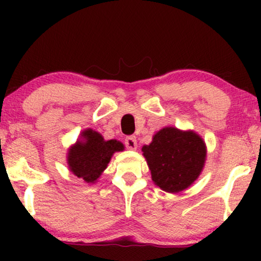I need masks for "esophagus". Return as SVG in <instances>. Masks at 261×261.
Returning a JSON list of instances; mask_svg holds the SVG:
<instances>
[{"label":"esophagus","mask_w":261,"mask_h":261,"mask_svg":"<svg viewBox=\"0 0 261 261\" xmlns=\"http://www.w3.org/2000/svg\"><path fill=\"white\" fill-rule=\"evenodd\" d=\"M124 144H126V147L128 149H137L138 147V142H137V138L135 137H127L126 140H124Z\"/></svg>","instance_id":"obj_1"}]
</instances>
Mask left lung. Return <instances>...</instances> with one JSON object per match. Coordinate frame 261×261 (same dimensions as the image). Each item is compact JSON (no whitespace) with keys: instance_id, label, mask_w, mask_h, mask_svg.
I'll list each match as a JSON object with an SVG mask.
<instances>
[{"instance_id":"8db88e82","label":"left lung","mask_w":261,"mask_h":261,"mask_svg":"<svg viewBox=\"0 0 261 261\" xmlns=\"http://www.w3.org/2000/svg\"><path fill=\"white\" fill-rule=\"evenodd\" d=\"M156 187L166 192L183 191L201 174L206 158L203 139L192 130L165 127L141 149Z\"/></svg>"}]
</instances>
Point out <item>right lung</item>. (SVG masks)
<instances>
[{
    "mask_svg": "<svg viewBox=\"0 0 261 261\" xmlns=\"http://www.w3.org/2000/svg\"><path fill=\"white\" fill-rule=\"evenodd\" d=\"M123 144L117 140L106 141L97 132H82L78 140L67 153L69 169L74 176L87 183H95L107 169L115 152L123 151Z\"/></svg>",
    "mask_w": 261,
    "mask_h": 261,
    "instance_id": "add662e5",
    "label": "right lung"
}]
</instances>
